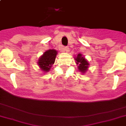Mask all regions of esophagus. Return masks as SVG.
I'll use <instances>...</instances> for the list:
<instances>
[{
  "instance_id": "obj_1",
  "label": "esophagus",
  "mask_w": 126,
  "mask_h": 126,
  "mask_svg": "<svg viewBox=\"0 0 126 126\" xmlns=\"http://www.w3.org/2000/svg\"><path fill=\"white\" fill-rule=\"evenodd\" d=\"M62 48V50H63V51H65V52H69V48L68 47H62V48Z\"/></svg>"
}]
</instances>
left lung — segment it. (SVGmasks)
Instances as JSON below:
<instances>
[{
	"instance_id": "8db88e82",
	"label": "left lung",
	"mask_w": 126,
	"mask_h": 126,
	"mask_svg": "<svg viewBox=\"0 0 126 126\" xmlns=\"http://www.w3.org/2000/svg\"><path fill=\"white\" fill-rule=\"evenodd\" d=\"M76 63L78 64L79 66H78V69L82 73H84L86 72V71H87L88 66V62L85 59L84 57H83L81 54H78V57L76 59Z\"/></svg>"
}]
</instances>
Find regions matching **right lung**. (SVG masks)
Segmentation results:
<instances>
[{
	"mask_svg": "<svg viewBox=\"0 0 126 126\" xmlns=\"http://www.w3.org/2000/svg\"><path fill=\"white\" fill-rule=\"evenodd\" d=\"M57 54V51L55 50H49L41 56V57L39 59L38 63L42 71H48L49 70L50 67L55 63Z\"/></svg>",
	"mask_w": 126,
	"mask_h": 126,
	"instance_id": "1",
	"label": "right lung"
}]
</instances>
